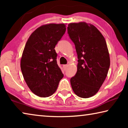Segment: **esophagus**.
Returning <instances> with one entry per match:
<instances>
[{"mask_svg": "<svg viewBox=\"0 0 128 128\" xmlns=\"http://www.w3.org/2000/svg\"><path fill=\"white\" fill-rule=\"evenodd\" d=\"M67 66H68V65H67V64L63 65V68L64 69V70H66V69L67 68Z\"/></svg>", "mask_w": 128, "mask_h": 128, "instance_id": "obj_1", "label": "esophagus"}]
</instances>
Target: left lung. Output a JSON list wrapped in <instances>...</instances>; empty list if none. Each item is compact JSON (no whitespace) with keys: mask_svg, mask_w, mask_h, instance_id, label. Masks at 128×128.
<instances>
[{"mask_svg":"<svg viewBox=\"0 0 128 128\" xmlns=\"http://www.w3.org/2000/svg\"><path fill=\"white\" fill-rule=\"evenodd\" d=\"M67 29L78 59L71 86L78 96L90 98L98 92L108 74L110 58L107 43L100 31L91 24L70 23Z\"/></svg>","mask_w":128,"mask_h":128,"instance_id":"1","label":"left lung"}]
</instances>
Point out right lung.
Segmentation results:
<instances>
[{
    "instance_id": "1",
    "label": "right lung",
    "mask_w": 128,
    "mask_h": 128,
    "mask_svg": "<svg viewBox=\"0 0 128 128\" xmlns=\"http://www.w3.org/2000/svg\"><path fill=\"white\" fill-rule=\"evenodd\" d=\"M66 30L65 24L43 25L34 30L26 43L21 59V72L30 90L38 96L52 95L64 76L54 48Z\"/></svg>"
}]
</instances>
